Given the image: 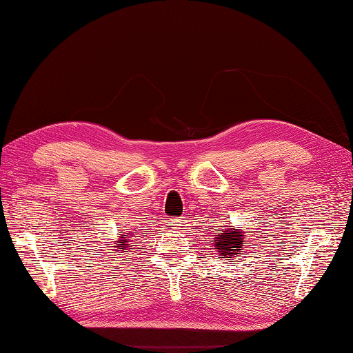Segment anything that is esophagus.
Returning a JSON list of instances; mask_svg holds the SVG:
<instances>
[{
	"label": "esophagus",
	"instance_id": "34e87169",
	"mask_svg": "<svg viewBox=\"0 0 353 353\" xmlns=\"http://www.w3.org/2000/svg\"><path fill=\"white\" fill-rule=\"evenodd\" d=\"M168 222L172 228H178L179 225H181V219H178V218H169Z\"/></svg>",
	"mask_w": 353,
	"mask_h": 353
}]
</instances>
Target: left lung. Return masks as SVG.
Wrapping results in <instances>:
<instances>
[{"instance_id": "8db88e82", "label": "left lung", "mask_w": 353, "mask_h": 353, "mask_svg": "<svg viewBox=\"0 0 353 353\" xmlns=\"http://www.w3.org/2000/svg\"><path fill=\"white\" fill-rule=\"evenodd\" d=\"M216 233V242H214V247H216L218 253L225 257H239L243 250V234L239 232V228L232 230H219Z\"/></svg>"}]
</instances>
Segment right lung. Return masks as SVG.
I'll return each instance as SVG.
<instances>
[{"instance_id": "1", "label": "right lung", "mask_w": 353, "mask_h": 353, "mask_svg": "<svg viewBox=\"0 0 353 353\" xmlns=\"http://www.w3.org/2000/svg\"><path fill=\"white\" fill-rule=\"evenodd\" d=\"M121 237H123V239L117 241V245H119V248H120V250H117V251H123V250H126V247H128V242H131V241L128 239V237H131V234H129V233L121 234Z\"/></svg>"}]
</instances>
